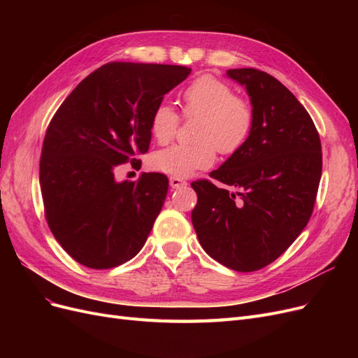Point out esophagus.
<instances>
[{
  "mask_svg": "<svg viewBox=\"0 0 358 358\" xmlns=\"http://www.w3.org/2000/svg\"><path fill=\"white\" fill-rule=\"evenodd\" d=\"M185 185H187V180H183V179L176 178V176L170 178V187L171 188H180V187H185Z\"/></svg>",
  "mask_w": 358,
  "mask_h": 358,
  "instance_id": "34e87169",
  "label": "esophagus"
}]
</instances>
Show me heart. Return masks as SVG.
Instances as JSON below:
<instances>
[{"label":"heart","mask_w":358,"mask_h":358,"mask_svg":"<svg viewBox=\"0 0 358 358\" xmlns=\"http://www.w3.org/2000/svg\"><path fill=\"white\" fill-rule=\"evenodd\" d=\"M182 115L197 116V142L171 145L152 157V166L171 176L185 178L191 173L210 167L221 154H233L251 133L252 107L242 96L234 95L230 85L213 78L200 76L180 94ZM179 116L167 104H159L150 116L149 129L158 143L164 145L175 137Z\"/></svg>","instance_id":"heart-1"}]
</instances>
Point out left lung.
I'll return each mask as SVG.
<instances>
[{
	"mask_svg": "<svg viewBox=\"0 0 358 358\" xmlns=\"http://www.w3.org/2000/svg\"><path fill=\"white\" fill-rule=\"evenodd\" d=\"M254 121L246 142L210 178L236 191L196 180L191 213L203 249L236 272H255L282 255L305 229L322 171L320 136L312 117L273 76L234 69Z\"/></svg>",
	"mask_w": 358,
	"mask_h": 358,
	"instance_id": "8db88e82",
	"label": "left lung"
}]
</instances>
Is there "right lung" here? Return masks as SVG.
I'll use <instances>...</instances> for the list:
<instances>
[{"label": "right lung", "instance_id": "obj_1", "mask_svg": "<svg viewBox=\"0 0 358 358\" xmlns=\"http://www.w3.org/2000/svg\"><path fill=\"white\" fill-rule=\"evenodd\" d=\"M189 73L182 66L109 62L53 115L40 158L41 196L50 231L78 263L112 268L143 248L169 179L143 173L116 182L115 170L148 152L150 116Z\"/></svg>", "mask_w": 358, "mask_h": 358}]
</instances>
